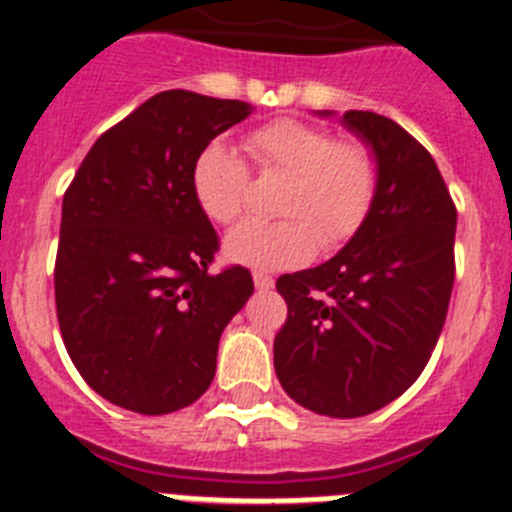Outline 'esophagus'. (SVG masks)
<instances>
[{
    "mask_svg": "<svg viewBox=\"0 0 512 512\" xmlns=\"http://www.w3.org/2000/svg\"><path fill=\"white\" fill-rule=\"evenodd\" d=\"M253 284H256V289H271L274 287V279L269 274H264V271H256L253 274Z\"/></svg>",
    "mask_w": 512,
    "mask_h": 512,
    "instance_id": "34e87169",
    "label": "esophagus"
}]
</instances>
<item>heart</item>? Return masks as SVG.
<instances>
[{
    "instance_id": "heart-1",
    "label": "heart",
    "mask_w": 512,
    "mask_h": 512,
    "mask_svg": "<svg viewBox=\"0 0 512 512\" xmlns=\"http://www.w3.org/2000/svg\"><path fill=\"white\" fill-rule=\"evenodd\" d=\"M246 151L261 176H289V184L277 202L282 220H251L228 235L225 253L235 264L261 271L307 264L318 246L351 241L372 215L379 164L359 140L282 117L253 130ZM192 189L212 223L233 225L248 205L251 171L223 140H212L194 161Z\"/></svg>"
}]
</instances>
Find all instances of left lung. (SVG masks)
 <instances>
[{"mask_svg": "<svg viewBox=\"0 0 512 512\" xmlns=\"http://www.w3.org/2000/svg\"><path fill=\"white\" fill-rule=\"evenodd\" d=\"M343 125L372 146L377 202L333 259L277 279L287 320L274 369L302 408L361 418L408 390L436 348L454 289L456 205L431 153L395 120L348 110Z\"/></svg>", "mask_w": 512, "mask_h": 512, "instance_id": "left-lung-1", "label": "left lung"}]
</instances>
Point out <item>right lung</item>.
I'll return each instance as SVG.
<instances>
[{
	"instance_id": "1",
	"label": "right lung",
	"mask_w": 512,
	"mask_h": 512,
	"mask_svg": "<svg viewBox=\"0 0 512 512\" xmlns=\"http://www.w3.org/2000/svg\"><path fill=\"white\" fill-rule=\"evenodd\" d=\"M251 104L169 89L104 130L63 194L56 312L84 382L125 410L166 415L200 400L251 271L212 274L215 228L192 169Z\"/></svg>"
}]
</instances>
